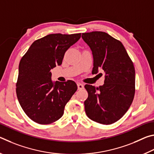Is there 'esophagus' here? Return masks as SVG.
I'll return each instance as SVG.
<instances>
[{"mask_svg":"<svg viewBox=\"0 0 154 154\" xmlns=\"http://www.w3.org/2000/svg\"><path fill=\"white\" fill-rule=\"evenodd\" d=\"M77 88H78V90H82V89H83V88H84V85H83V84H82V83H77Z\"/></svg>","mask_w":154,"mask_h":154,"instance_id":"obj_1","label":"esophagus"}]
</instances>
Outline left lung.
<instances>
[{
  "label": "left lung",
  "instance_id": "obj_1",
  "mask_svg": "<svg viewBox=\"0 0 154 154\" xmlns=\"http://www.w3.org/2000/svg\"><path fill=\"white\" fill-rule=\"evenodd\" d=\"M82 38L92 52V73L97 74L101 70L105 73L102 86L85 85L88 93L84 102L85 113L98 123L111 124L122 118L133 100V63L123 44L107 33L100 31L82 33Z\"/></svg>",
  "mask_w": 154,
  "mask_h": 154
}]
</instances>
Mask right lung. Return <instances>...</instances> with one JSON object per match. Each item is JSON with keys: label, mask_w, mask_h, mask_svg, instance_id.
I'll use <instances>...</instances> for the list:
<instances>
[{"label": "right lung", "mask_w": 154, "mask_h": 154, "mask_svg": "<svg viewBox=\"0 0 154 154\" xmlns=\"http://www.w3.org/2000/svg\"><path fill=\"white\" fill-rule=\"evenodd\" d=\"M80 38L81 33L48 35L33 42L21 59L17 96L32 121L49 124L63 116L65 105L77 86L71 80L53 82L51 69L62 64L65 52Z\"/></svg>", "instance_id": "obj_1"}]
</instances>
